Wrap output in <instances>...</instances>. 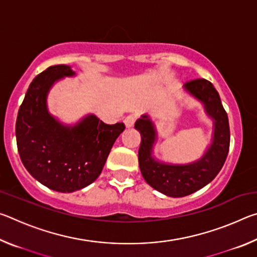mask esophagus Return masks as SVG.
Wrapping results in <instances>:
<instances>
[{
  "label": "esophagus",
  "mask_w": 257,
  "mask_h": 257,
  "mask_svg": "<svg viewBox=\"0 0 257 257\" xmlns=\"http://www.w3.org/2000/svg\"><path fill=\"white\" fill-rule=\"evenodd\" d=\"M123 122H124V125H125V127H127V128L133 127L134 123H135V116H134V115H128L127 118H124Z\"/></svg>",
  "instance_id": "1"
}]
</instances>
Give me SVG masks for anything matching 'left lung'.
Listing matches in <instances>:
<instances>
[{
  "instance_id": "obj_1",
  "label": "left lung",
  "mask_w": 257,
  "mask_h": 257,
  "mask_svg": "<svg viewBox=\"0 0 257 257\" xmlns=\"http://www.w3.org/2000/svg\"><path fill=\"white\" fill-rule=\"evenodd\" d=\"M184 90L202 104L213 122L211 143L198 160L185 164L160 161L154 156L158 132L151 116L143 114L135 123L142 137L138 151L142 176L151 187L170 197L187 196L210 184L222 169L230 145L228 115L214 86L206 79H195L186 82Z\"/></svg>"
}]
</instances>
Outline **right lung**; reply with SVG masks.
Segmentation results:
<instances>
[{"instance_id": "right-lung-1", "label": "right lung", "mask_w": 257, "mask_h": 257, "mask_svg": "<svg viewBox=\"0 0 257 257\" xmlns=\"http://www.w3.org/2000/svg\"><path fill=\"white\" fill-rule=\"evenodd\" d=\"M70 66H52L34 78L19 108L17 146L35 179L60 193L85 188L97 179L123 123L106 124L93 113L78 122H61L49 111L47 96L55 82L75 77Z\"/></svg>"}]
</instances>
